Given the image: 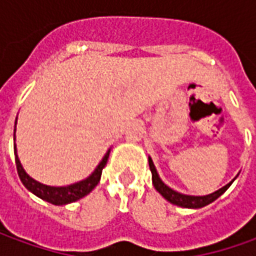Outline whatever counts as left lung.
<instances>
[{"instance_id": "left-lung-1", "label": "left lung", "mask_w": 256, "mask_h": 256, "mask_svg": "<svg viewBox=\"0 0 256 256\" xmlns=\"http://www.w3.org/2000/svg\"><path fill=\"white\" fill-rule=\"evenodd\" d=\"M148 162H150V170H151V172H152L154 188L160 192L166 201L171 202V204H174V205L182 206V208H192V210H196V208H202V206H205V205L211 204V202L215 201L216 198H220L222 194L231 186V184L235 181V178L238 176V175H236V176H235L231 182H228L225 186H222V188H220L218 191L212 192V194H208V195H202V196L185 195V194H181V192L174 191V190L170 188L166 184H164L162 180L160 178V174L156 172V168H155V165H154L151 156H148Z\"/></svg>"}]
</instances>
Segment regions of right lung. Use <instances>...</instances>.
I'll return each instance as SVG.
<instances>
[{"instance_id":"right-lung-1","label":"right lung","mask_w":256,"mask_h":256,"mask_svg":"<svg viewBox=\"0 0 256 256\" xmlns=\"http://www.w3.org/2000/svg\"><path fill=\"white\" fill-rule=\"evenodd\" d=\"M16 125V121H15ZM111 150H108L105 155L102 156L101 162L96 165V168L94 172L86 176L82 181L75 182L71 185H65V186H51V185H45L41 182L35 181L34 178H31L21 165V161L18 158L16 154V145H15V128H14V155H15V165H16V171H18V176L21 182L24 184V186L30 192H32L38 198L44 200V201L54 204V205H66L71 202L78 201L81 198H84L85 195H88L92 191L94 188L98 185V182L101 180V174H102L104 166L106 165L108 156H110Z\"/></svg>"}]
</instances>
